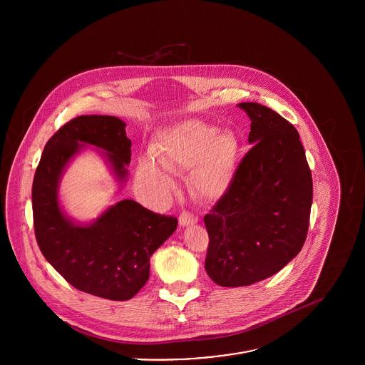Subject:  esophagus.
<instances>
[{
	"label": "esophagus",
	"instance_id": "esophagus-1",
	"mask_svg": "<svg viewBox=\"0 0 365 365\" xmlns=\"http://www.w3.org/2000/svg\"><path fill=\"white\" fill-rule=\"evenodd\" d=\"M197 222H198V217H197L195 215L190 213V212H182V213L180 215V217H178V223H180V226H182V227L190 226V225H194V223H197Z\"/></svg>",
	"mask_w": 365,
	"mask_h": 365
}]
</instances>
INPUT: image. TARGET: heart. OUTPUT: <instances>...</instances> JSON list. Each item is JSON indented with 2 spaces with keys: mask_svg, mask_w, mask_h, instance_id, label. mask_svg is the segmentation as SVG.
Returning <instances> with one entry per match:
<instances>
[{
  "mask_svg": "<svg viewBox=\"0 0 365 365\" xmlns=\"http://www.w3.org/2000/svg\"><path fill=\"white\" fill-rule=\"evenodd\" d=\"M239 152L232 133L198 119H185L164 128L155 143L153 155L138 161L136 177L140 184L167 195L174 188L171 170H190L191 185L197 195L215 201L230 188Z\"/></svg>",
  "mask_w": 365,
  "mask_h": 365,
  "instance_id": "obj_1",
  "label": "heart"
}]
</instances>
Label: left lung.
I'll list each match as a JSON object with an SVG mask.
<instances>
[{
    "label": "left lung",
    "instance_id": "8db88e82",
    "mask_svg": "<svg viewBox=\"0 0 365 365\" xmlns=\"http://www.w3.org/2000/svg\"><path fill=\"white\" fill-rule=\"evenodd\" d=\"M250 118L253 148L229 191L205 215V269L220 287L262 281L301 252L309 227L312 174L299 133L275 110L237 104Z\"/></svg>",
    "mask_w": 365,
    "mask_h": 365
}]
</instances>
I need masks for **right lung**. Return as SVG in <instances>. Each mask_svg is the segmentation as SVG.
Wrapping results in <instances>:
<instances>
[{
	"label": "right lung",
	"instance_id": "right-lung-1",
	"mask_svg": "<svg viewBox=\"0 0 365 365\" xmlns=\"http://www.w3.org/2000/svg\"><path fill=\"white\" fill-rule=\"evenodd\" d=\"M125 126L108 115L71 119L46 143L32 185L35 235L45 259L74 288L110 301H128L143 288L150 257L178 222L133 200L110 205L96 220L78 222L61 208L58 185L70 161L87 146L100 149L122 185L132 146Z\"/></svg>",
	"mask_w": 365,
	"mask_h": 365
}]
</instances>
